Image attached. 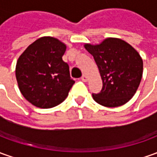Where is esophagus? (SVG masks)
Listing matches in <instances>:
<instances>
[{
	"instance_id": "obj_1",
	"label": "esophagus",
	"mask_w": 157,
	"mask_h": 157,
	"mask_svg": "<svg viewBox=\"0 0 157 157\" xmlns=\"http://www.w3.org/2000/svg\"><path fill=\"white\" fill-rule=\"evenodd\" d=\"M81 79H82V81H84V82H86L87 81V77L85 76V75H83V76L81 77Z\"/></svg>"
}]
</instances>
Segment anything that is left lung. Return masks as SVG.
I'll return each instance as SVG.
<instances>
[{"mask_svg": "<svg viewBox=\"0 0 157 157\" xmlns=\"http://www.w3.org/2000/svg\"><path fill=\"white\" fill-rule=\"evenodd\" d=\"M97 63L102 88L93 99L109 108L126 103L137 91L143 75V60L130 44L109 37L100 44H85Z\"/></svg>", "mask_w": 157, "mask_h": 157, "instance_id": "obj_1", "label": "left lung"}]
</instances>
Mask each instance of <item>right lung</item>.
<instances>
[{"label":"right lung","instance_id":"1","mask_svg":"<svg viewBox=\"0 0 157 157\" xmlns=\"http://www.w3.org/2000/svg\"><path fill=\"white\" fill-rule=\"evenodd\" d=\"M66 48L58 39L44 36L19 56L16 78L20 92L32 105L50 109L68 96L75 81L70 77L68 64L62 60Z\"/></svg>","mask_w":157,"mask_h":157}]
</instances>
